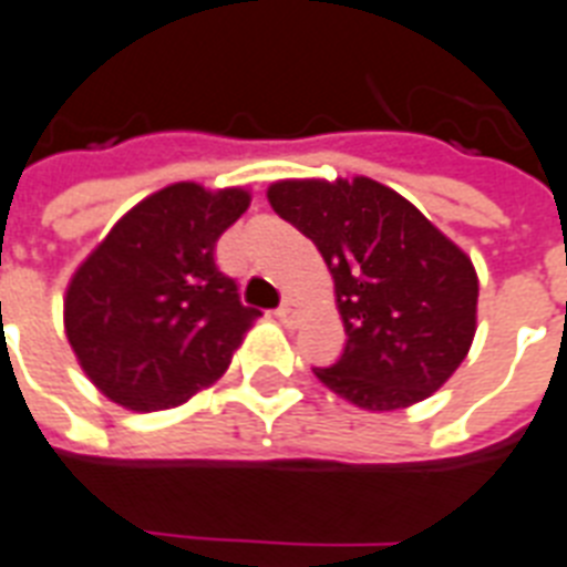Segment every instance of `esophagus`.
<instances>
[{
    "label": "esophagus",
    "instance_id": "esophagus-1",
    "mask_svg": "<svg viewBox=\"0 0 567 567\" xmlns=\"http://www.w3.org/2000/svg\"><path fill=\"white\" fill-rule=\"evenodd\" d=\"M275 316H278V319L284 321V324H287V328H292V324H296L298 310H296V305H292V301H284V305L278 307V312H275Z\"/></svg>",
    "mask_w": 567,
    "mask_h": 567
}]
</instances>
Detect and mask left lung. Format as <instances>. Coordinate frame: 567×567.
I'll list each match as a JSON object with an SVG mask.
<instances>
[{"label": "left lung", "mask_w": 567, "mask_h": 567, "mask_svg": "<svg viewBox=\"0 0 567 567\" xmlns=\"http://www.w3.org/2000/svg\"><path fill=\"white\" fill-rule=\"evenodd\" d=\"M269 205L316 243L337 289L346 351L316 378L371 412L430 398L477 330V271L415 205L371 178L278 181Z\"/></svg>", "instance_id": "obj_1"}]
</instances>
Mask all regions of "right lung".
Segmentation results:
<instances>
[{
	"label": "right lung",
	"mask_w": 567,
	"mask_h": 567,
	"mask_svg": "<svg viewBox=\"0 0 567 567\" xmlns=\"http://www.w3.org/2000/svg\"><path fill=\"white\" fill-rule=\"evenodd\" d=\"M248 189L181 181L131 207L72 275L63 328L93 386L125 410L187 404L225 374L260 310L216 266Z\"/></svg>",
	"instance_id": "1"
}]
</instances>
